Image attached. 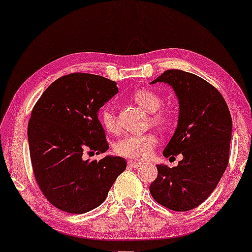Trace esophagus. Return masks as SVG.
<instances>
[{
	"instance_id": "1",
	"label": "esophagus",
	"mask_w": 252,
	"mask_h": 252,
	"mask_svg": "<svg viewBox=\"0 0 252 252\" xmlns=\"http://www.w3.org/2000/svg\"><path fill=\"white\" fill-rule=\"evenodd\" d=\"M141 164H142V163L137 162V161H131V160L128 161V166L131 167V168H138V167H140Z\"/></svg>"
}]
</instances>
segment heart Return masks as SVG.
Here are the masks:
<instances>
[{
  "label": "heart",
  "instance_id": "obj_1",
  "mask_svg": "<svg viewBox=\"0 0 252 252\" xmlns=\"http://www.w3.org/2000/svg\"><path fill=\"white\" fill-rule=\"evenodd\" d=\"M132 98L141 108L148 112H154L152 121L158 126H167L169 117L162 111H158L162 105V98L149 89L136 90ZM99 120L102 126L109 132H116L118 129L116 117L109 104L104 105L99 111ZM158 143V137L154 134L128 135L120 140L115 146V152L124 158H135V160H146L152 154L153 148Z\"/></svg>",
  "mask_w": 252,
  "mask_h": 252
}]
</instances>
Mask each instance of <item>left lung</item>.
I'll use <instances>...</instances> for the list:
<instances>
[{
    "label": "left lung",
    "mask_w": 252,
    "mask_h": 252,
    "mask_svg": "<svg viewBox=\"0 0 252 252\" xmlns=\"http://www.w3.org/2000/svg\"><path fill=\"white\" fill-rule=\"evenodd\" d=\"M166 83L179 100V118L163 156L182 155L173 168L158 164L153 198L173 211H189L215 190L228 163L232 120L220 92L195 74L168 70L150 84Z\"/></svg>",
    "instance_id": "1"
}]
</instances>
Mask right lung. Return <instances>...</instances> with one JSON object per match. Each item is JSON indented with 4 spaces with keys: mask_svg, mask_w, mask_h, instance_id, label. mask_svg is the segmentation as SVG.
<instances>
[{
    "mask_svg": "<svg viewBox=\"0 0 252 252\" xmlns=\"http://www.w3.org/2000/svg\"><path fill=\"white\" fill-rule=\"evenodd\" d=\"M117 83L90 73H71L53 82L39 98L28 123L34 176L47 200L68 213H85L105 200L126 168L120 156L84 160V152L109 149L98 111L115 94Z\"/></svg>",
    "mask_w": 252,
    "mask_h": 252,
    "instance_id": "right-lung-1",
    "label": "right lung"
}]
</instances>
